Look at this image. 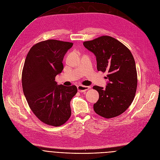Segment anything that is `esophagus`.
<instances>
[{"instance_id":"34e87169","label":"esophagus","mask_w":160,"mask_h":160,"mask_svg":"<svg viewBox=\"0 0 160 160\" xmlns=\"http://www.w3.org/2000/svg\"><path fill=\"white\" fill-rule=\"evenodd\" d=\"M90 89L89 86H82V85H79L78 86V90L79 92H82L87 91L88 89Z\"/></svg>"}]
</instances>
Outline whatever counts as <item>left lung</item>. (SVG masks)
Returning a JSON list of instances; mask_svg holds the SVG:
<instances>
[{
	"instance_id": "left-lung-1",
	"label": "left lung",
	"mask_w": 160,
	"mask_h": 160,
	"mask_svg": "<svg viewBox=\"0 0 160 160\" xmlns=\"http://www.w3.org/2000/svg\"><path fill=\"white\" fill-rule=\"evenodd\" d=\"M83 45L97 58L98 71L108 73L105 88L94 86L99 99L93 108L98 115L110 118L123 113L131 105L138 85L136 63L129 49L110 36H102Z\"/></svg>"
}]
</instances>
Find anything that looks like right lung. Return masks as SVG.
Returning <instances> with one entry per match:
<instances>
[{"label": "right lung", "mask_w": 160, "mask_h": 160, "mask_svg": "<svg viewBox=\"0 0 160 160\" xmlns=\"http://www.w3.org/2000/svg\"><path fill=\"white\" fill-rule=\"evenodd\" d=\"M72 43L48 40L32 47L25 59L22 86L29 108L44 123L60 126L71 115L70 102L78 92L76 86L57 85L62 61Z\"/></svg>", "instance_id": "add662e5"}]
</instances>
